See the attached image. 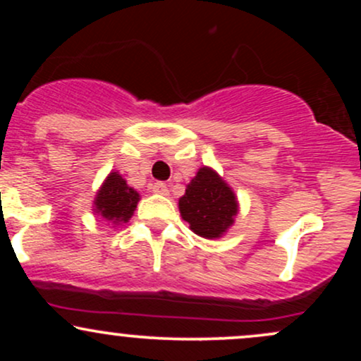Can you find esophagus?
<instances>
[{
    "mask_svg": "<svg viewBox=\"0 0 361 361\" xmlns=\"http://www.w3.org/2000/svg\"><path fill=\"white\" fill-rule=\"evenodd\" d=\"M151 190L157 195H168V186L166 183H163V181H156V183L151 186Z\"/></svg>",
    "mask_w": 361,
    "mask_h": 361,
    "instance_id": "esophagus-1",
    "label": "esophagus"
}]
</instances>
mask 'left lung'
Instances as JSON below:
<instances>
[{
	"instance_id": "left-lung-1",
	"label": "left lung",
	"mask_w": 361,
	"mask_h": 361,
	"mask_svg": "<svg viewBox=\"0 0 361 361\" xmlns=\"http://www.w3.org/2000/svg\"><path fill=\"white\" fill-rule=\"evenodd\" d=\"M181 217L202 238H221L233 226L238 202L229 188L210 168H200L180 198Z\"/></svg>"
}]
</instances>
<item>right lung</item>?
<instances>
[{
  "mask_svg": "<svg viewBox=\"0 0 361 361\" xmlns=\"http://www.w3.org/2000/svg\"><path fill=\"white\" fill-rule=\"evenodd\" d=\"M139 202V193L126 183L122 176L111 173L97 195V212L111 222H127L134 214Z\"/></svg>",
  "mask_w": 361,
  "mask_h": 361,
  "instance_id": "obj_1",
  "label": "right lung"
}]
</instances>
